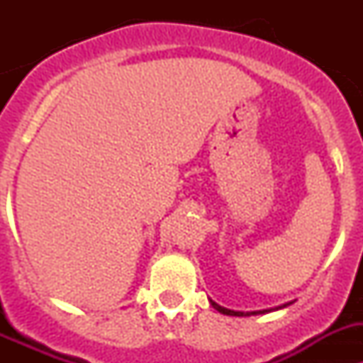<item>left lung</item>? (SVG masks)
<instances>
[{"label":"left lung","mask_w":363,"mask_h":363,"mask_svg":"<svg viewBox=\"0 0 363 363\" xmlns=\"http://www.w3.org/2000/svg\"><path fill=\"white\" fill-rule=\"evenodd\" d=\"M211 303H212V307H214L216 311H219V313H221V314H226V316H251V314H258V313H239V311L225 309V307L218 306V303L212 302V300H211ZM283 307H286V303H284ZM279 309H281V307H279ZM259 313H265V311H259Z\"/></svg>","instance_id":"obj_1"}]
</instances>
